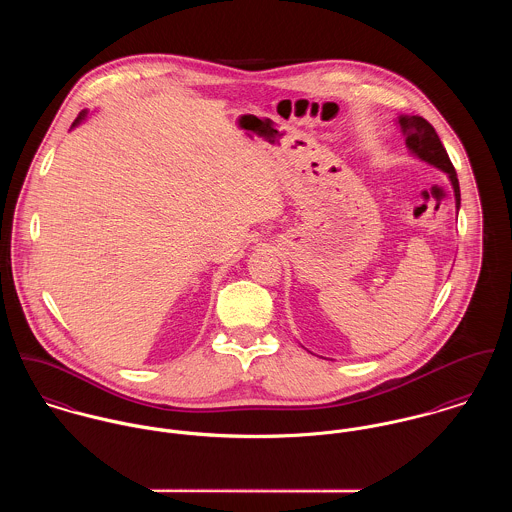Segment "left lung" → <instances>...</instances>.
Listing matches in <instances>:
<instances>
[{
	"label": "left lung",
	"instance_id": "8db88e82",
	"mask_svg": "<svg viewBox=\"0 0 512 512\" xmlns=\"http://www.w3.org/2000/svg\"><path fill=\"white\" fill-rule=\"evenodd\" d=\"M396 126L400 128L402 136L406 138V147L408 151L439 169L441 173L447 175L449 183H451V189H453V197H455V209L459 213V207H461V193H459V181H457V173L449 161V155L445 151V147L441 146L439 142V136L436 134V130L432 128L430 122H426L422 116H408V114H400L398 120H396Z\"/></svg>",
	"mask_w": 512,
	"mask_h": 512
}]
</instances>
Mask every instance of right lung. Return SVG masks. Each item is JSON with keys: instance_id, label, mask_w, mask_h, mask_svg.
<instances>
[{"instance_id": "right-lung-1", "label": "right lung", "mask_w": 512, "mask_h": 512, "mask_svg": "<svg viewBox=\"0 0 512 512\" xmlns=\"http://www.w3.org/2000/svg\"><path fill=\"white\" fill-rule=\"evenodd\" d=\"M86 118H88V110H82V112H80V114H78V118H76V120H74L73 128H71V130H74V128H76V126H80V124H82V122H84V120H86Z\"/></svg>"}]
</instances>
